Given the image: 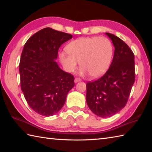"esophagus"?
<instances>
[{"mask_svg": "<svg viewBox=\"0 0 152 152\" xmlns=\"http://www.w3.org/2000/svg\"><path fill=\"white\" fill-rule=\"evenodd\" d=\"M80 81H81V79L78 78H76L75 79H74V82H75V83H78Z\"/></svg>", "mask_w": 152, "mask_h": 152, "instance_id": "esophagus-1", "label": "esophagus"}]
</instances>
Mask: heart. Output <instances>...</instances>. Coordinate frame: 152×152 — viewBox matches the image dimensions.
Masks as SVG:
<instances>
[{
	"label": "heart",
	"instance_id": "1",
	"mask_svg": "<svg viewBox=\"0 0 152 152\" xmlns=\"http://www.w3.org/2000/svg\"><path fill=\"white\" fill-rule=\"evenodd\" d=\"M67 52H61L60 61L68 72H73L80 61L81 74L89 73L93 78H99L106 73L113 57L111 42L105 37L80 38L66 46Z\"/></svg>",
	"mask_w": 152,
	"mask_h": 152
}]
</instances>
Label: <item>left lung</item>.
<instances>
[{"label": "left lung", "instance_id": "left-lung-1", "mask_svg": "<svg viewBox=\"0 0 152 152\" xmlns=\"http://www.w3.org/2000/svg\"><path fill=\"white\" fill-rule=\"evenodd\" d=\"M105 34L115 48L112 63L104 76L86 85L87 104L101 118L111 117L125 107L135 78L133 51L114 34Z\"/></svg>", "mask_w": 152, "mask_h": 152}]
</instances>
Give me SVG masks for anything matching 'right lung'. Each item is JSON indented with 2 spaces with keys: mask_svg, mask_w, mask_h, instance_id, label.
<instances>
[{
  "mask_svg": "<svg viewBox=\"0 0 152 152\" xmlns=\"http://www.w3.org/2000/svg\"><path fill=\"white\" fill-rule=\"evenodd\" d=\"M72 38L70 34L47 27L25 44L19 66L21 88L28 104L38 114H56L74 86V76L61 69L56 61L59 48Z\"/></svg>",
  "mask_w": 152,
  "mask_h": 152,
  "instance_id": "add662e5",
  "label": "right lung"
}]
</instances>
